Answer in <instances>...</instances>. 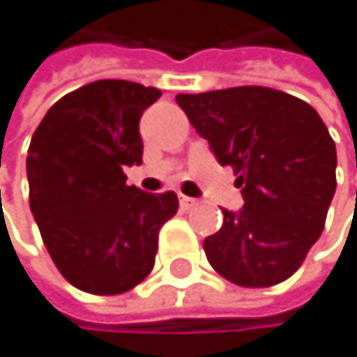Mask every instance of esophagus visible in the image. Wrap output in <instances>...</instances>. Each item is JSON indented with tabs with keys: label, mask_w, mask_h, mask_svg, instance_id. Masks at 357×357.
I'll use <instances>...</instances> for the list:
<instances>
[{
	"label": "esophagus",
	"mask_w": 357,
	"mask_h": 357,
	"mask_svg": "<svg viewBox=\"0 0 357 357\" xmlns=\"http://www.w3.org/2000/svg\"><path fill=\"white\" fill-rule=\"evenodd\" d=\"M178 200H181V207H183V209H194V207H198V200H196V198L178 196Z\"/></svg>",
	"instance_id": "obj_1"
}]
</instances>
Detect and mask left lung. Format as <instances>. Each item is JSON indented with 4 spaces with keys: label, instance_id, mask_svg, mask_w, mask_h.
I'll return each instance as SVG.
<instances>
[{
    "label": "left lung",
    "instance_id": "obj_1",
    "mask_svg": "<svg viewBox=\"0 0 357 357\" xmlns=\"http://www.w3.org/2000/svg\"><path fill=\"white\" fill-rule=\"evenodd\" d=\"M178 107L220 165L238 174L244 207L222 209L202 242L213 271L244 288L292 277L321 238L336 192V144L307 102L268 86L181 93Z\"/></svg>",
    "mask_w": 357,
    "mask_h": 357
}]
</instances>
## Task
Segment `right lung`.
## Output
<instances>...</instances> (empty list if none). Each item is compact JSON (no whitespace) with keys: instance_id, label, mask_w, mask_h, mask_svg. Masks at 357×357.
Masks as SVG:
<instances>
[{"instance_id":"obj_1","label":"right lung","mask_w":357,"mask_h":357,"mask_svg":"<svg viewBox=\"0 0 357 357\" xmlns=\"http://www.w3.org/2000/svg\"><path fill=\"white\" fill-rule=\"evenodd\" d=\"M155 86L96 80L45 113L28 148L30 209L61 275L89 294H121L155 266L159 229L176 213L174 192L126 185L142 163L139 119Z\"/></svg>"}]
</instances>
